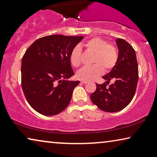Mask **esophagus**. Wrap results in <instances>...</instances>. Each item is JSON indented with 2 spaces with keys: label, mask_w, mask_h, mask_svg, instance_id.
Wrapping results in <instances>:
<instances>
[{
  "label": "esophagus",
  "mask_w": 157,
  "mask_h": 157,
  "mask_svg": "<svg viewBox=\"0 0 157 157\" xmlns=\"http://www.w3.org/2000/svg\"><path fill=\"white\" fill-rule=\"evenodd\" d=\"M80 82H81V83H82V84H86L88 82L87 81H85V80H81Z\"/></svg>",
  "instance_id": "34e87169"
}]
</instances>
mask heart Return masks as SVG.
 <instances>
[{
	"label": "heart",
	"instance_id": "obj_1",
	"mask_svg": "<svg viewBox=\"0 0 157 157\" xmlns=\"http://www.w3.org/2000/svg\"><path fill=\"white\" fill-rule=\"evenodd\" d=\"M89 51L94 53L92 66L85 67L81 69L77 77L81 80L90 81L101 75L104 69L109 71L116 64L118 60V52L116 48L108 41L100 37H94L84 44ZM72 65L78 67L81 65V48L76 46L72 49L70 56Z\"/></svg>",
	"mask_w": 157,
	"mask_h": 157
}]
</instances>
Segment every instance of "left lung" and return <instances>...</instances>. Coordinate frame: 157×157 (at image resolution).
Returning <instances> with one entry per match:
<instances>
[{"label":"left lung","mask_w":157,"mask_h":157,"mask_svg":"<svg viewBox=\"0 0 157 157\" xmlns=\"http://www.w3.org/2000/svg\"><path fill=\"white\" fill-rule=\"evenodd\" d=\"M118 48L116 64L102 77L106 83L113 79L114 83L106 87V83L97 85L90 99L102 111L113 113L125 108L134 97L138 82V65L134 48L124 39L116 40Z\"/></svg>","instance_id":"left-lung-1"}]
</instances>
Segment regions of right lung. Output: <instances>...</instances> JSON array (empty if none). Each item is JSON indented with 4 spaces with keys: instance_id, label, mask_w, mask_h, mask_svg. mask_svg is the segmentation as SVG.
I'll use <instances>...</instances> for the list:
<instances>
[{
    "instance_id": "obj_1",
    "label": "right lung",
    "mask_w": 157,
    "mask_h": 157,
    "mask_svg": "<svg viewBox=\"0 0 157 157\" xmlns=\"http://www.w3.org/2000/svg\"><path fill=\"white\" fill-rule=\"evenodd\" d=\"M84 36L54 34L42 37L28 48L22 60V87L30 106L44 116L60 113L71 102L79 81H67L74 75L70 56Z\"/></svg>"
}]
</instances>
